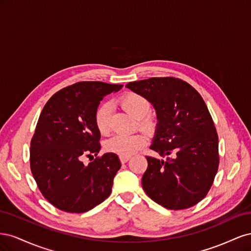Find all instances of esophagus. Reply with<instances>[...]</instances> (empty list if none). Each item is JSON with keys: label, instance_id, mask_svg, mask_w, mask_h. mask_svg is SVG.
<instances>
[{"label": "esophagus", "instance_id": "esophagus-1", "mask_svg": "<svg viewBox=\"0 0 251 251\" xmlns=\"http://www.w3.org/2000/svg\"><path fill=\"white\" fill-rule=\"evenodd\" d=\"M130 158H131V157H124V156H120V157H119L121 163H126L128 160H130Z\"/></svg>", "mask_w": 251, "mask_h": 251}]
</instances>
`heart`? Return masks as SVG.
<instances>
[{"label":"heart","mask_w":251,"mask_h":251,"mask_svg":"<svg viewBox=\"0 0 251 251\" xmlns=\"http://www.w3.org/2000/svg\"><path fill=\"white\" fill-rule=\"evenodd\" d=\"M118 102L126 112L137 119L140 130L148 134H154L157 131L158 118L150 113L151 103L146 96L128 92L121 96ZM94 120L97 130L101 135H108L111 132V104L109 102H103L97 108ZM146 143V137L141 133L128 136L116 135L105 142V150L118 156L130 157L139 151Z\"/></svg>","instance_id":"obj_1"}]
</instances>
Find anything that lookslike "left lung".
<instances>
[{
    "mask_svg": "<svg viewBox=\"0 0 251 251\" xmlns=\"http://www.w3.org/2000/svg\"><path fill=\"white\" fill-rule=\"evenodd\" d=\"M126 88L154 105L158 128L150 149L166 157L164 161L147 156L144 192L168 209L194 206L209 192L219 169L218 133L202 96L171 76L132 81Z\"/></svg>",
    "mask_w": 251,
    "mask_h": 251,
    "instance_id": "8db88e82",
    "label": "left lung"
}]
</instances>
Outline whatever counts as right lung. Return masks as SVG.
Masks as SVG:
<instances>
[{
  "mask_svg": "<svg viewBox=\"0 0 251 251\" xmlns=\"http://www.w3.org/2000/svg\"><path fill=\"white\" fill-rule=\"evenodd\" d=\"M121 88L79 81L59 90L45 104L30 142V169L42 195L56 208L80 214L110 196L121 166L118 156L103 154L88 165L81 159L100 151L95 112L105 95Z\"/></svg>",
  "mask_w": 251,
  "mask_h": 251,
  "instance_id": "obj_1",
  "label": "right lung"
}]
</instances>
